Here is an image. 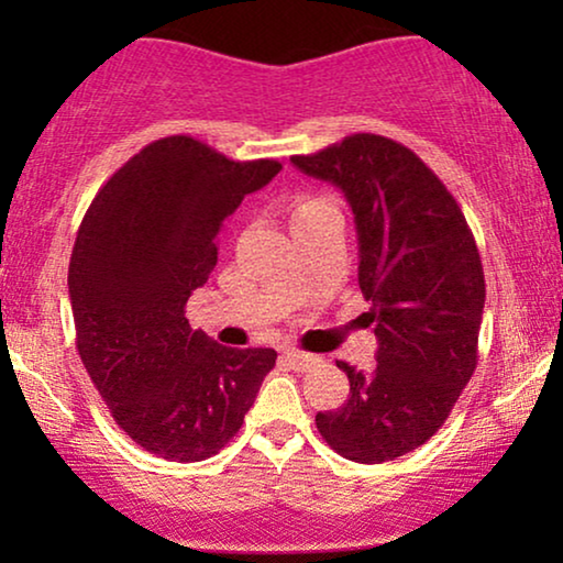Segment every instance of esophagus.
<instances>
[{
  "instance_id": "obj_1",
  "label": "esophagus",
  "mask_w": 563,
  "mask_h": 563,
  "mask_svg": "<svg viewBox=\"0 0 563 563\" xmlns=\"http://www.w3.org/2000/svg\"><path fill=\"white\" fill-rule=\"evenodd\" d=\"M282 358L287 361L289 368H295V372H312L314 366H320V358L305 351H287Z\"/></svg>"
}]
</instances>
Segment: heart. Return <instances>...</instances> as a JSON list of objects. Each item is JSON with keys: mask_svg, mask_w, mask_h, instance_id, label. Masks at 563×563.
Listing matches in <instances>:
<instances>
[{"mask_svg": "<svg viewBox=\"0 0 563 563\" xmlns=\"http://www.w3.org/2000/svg\"><path fill=\"white\" fill-rule=\"evenodd\" d=\"M318 202H322V199H305V202H299V205H297L295 214H297L299 210H305V207H310V205H318Z\"/></svg>", "mask_w": 563, "mask_h": 563, "instance_id": "heart-1", "label": "heart"}]
</instances>
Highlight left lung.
Returning <instances> with one entry per match:
<instances>
[{
	"label": "left lung",
	"instance_id": "1",
	"mask_svg": "<svg viewBox=\"0 0 563 563\" xmlns=\"http://www.w3.org/2000/svg\"><path fill=\"white\" fill-rule=\"evenodd\" d=\"M299 172L335 184L358 233V287L379 341L374 372L338 361L349 399L314 415L343 459L382 464L433 438L472 379L484 312V272L464 212L445 184L384 135L356 133Z\"/></svg>",
	"mask_w": 563,
	"mask_h": 563
}]
</instances>
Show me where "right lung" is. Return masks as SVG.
<instances>
[{
  "mask_svg": "<svg viewBox=\"0 0 563 563\" xmlns=\"http://www.w3.org/2000/svg\"><path fill=\"white\" fill-rule=\"evenodd\" d=\"M279 172V161L161 137L84 214L68 264L76 349L114 422L158 459L214 456L276 364L274 349H228L191 330L184 307L218 264L222 222Z\"/></svg>",
  "mask_w": 563,
  "mask_h": 563,
  "instance_id": "right-lung-1",
  "label": "right lung"
}]
</instances>
